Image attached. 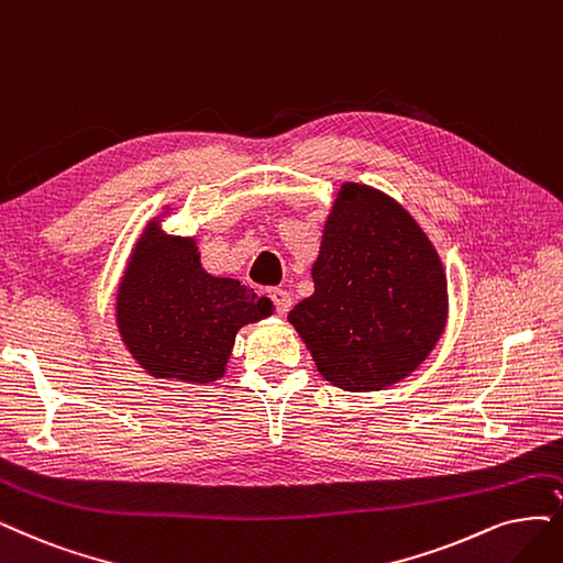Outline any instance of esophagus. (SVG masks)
I'll list each match as a JSON object with an SVG mask.
<instances>
[{
    "instance_id": "34e87169",
    "label": "esophagus",
    "mask_w": 563,
    "mask_h": 563,
    "mask_svg": "<svg viewBox=\"0 0 563 563\" xmlns=\"http://www.w3.org/2000/svg\"><path fill=\"white\" fill-rule=\"evenodd\" d=\"M268 295H271V299L276 301V310L280 316H285L287 310H289V306H292V295L287 292L285 287H274V289H268Z\"/></svg>"
}]
</instances>
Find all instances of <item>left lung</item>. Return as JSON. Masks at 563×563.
Returning a JSON list of instances; mask_svg holds the SVG:
<instances>
[{"instance_id":"left-lung-1","label":"left lung","mask_w":563,"mask_h":563,"mask_svg":"<svg viewBox=\"0 0 563 563\" xmlns=\"http://www.w3.org/2000/svg\"><path fill=\"white\" fill-rule=\"evenodd\" d=\"M316 292L289 310L320 376L378 391L431 355L448 322V276L406 208L364 183H343L310 268Z\"/></svg>"}]
</instances>
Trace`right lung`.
I'll use <instances>...</instances> for the list:
<instances>
[{
    "label": "right lung",
    "instance_id": "right-lung-1",
    "mask_svg": "<svg viewBox=\"0 0 563 563\" xmlns=\"http://www.w3.org/2000/svg\"><path fill=\"white\" fill-rule=\"evenodd\" d=\"M141 229L115 292V327L124 350L157 380L208 385L227 373L239 329L274 316V301L236 278L201 266L197 236H174L162 220Z\"/></svg>",
    "mask_w": 563,
    "mask_h": 563
}]
</instances>
